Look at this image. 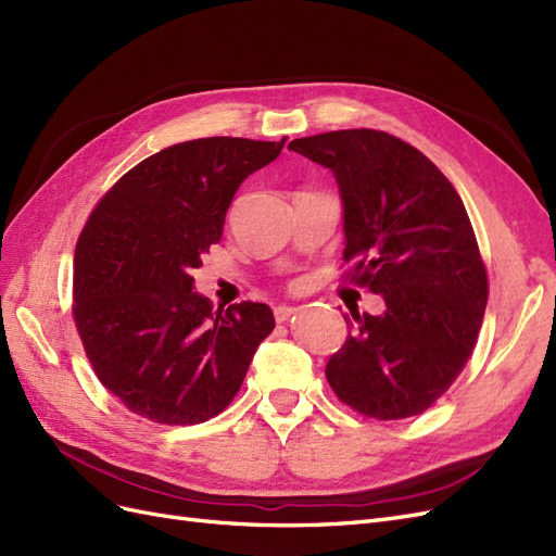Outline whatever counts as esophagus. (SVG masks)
I'll return each instance as SVG.
<instances>
[{
	"mask_svg": "<svg viewBox=\"0 0 556 556\" xmlns=\"http://www.w3.org/2000/svg\"><path fill=\"white\" fill-rule=\"evenodd\" d=\"M296 313V308L294 306H276L274 308V315H276V323H285V319H290L292 315Z\"/></svg>",
	"mask_w": 556,
	"mask_h": 556,
	"instance_id": "esophagus-1",
	"label": "esophagus"
}]
</instances>
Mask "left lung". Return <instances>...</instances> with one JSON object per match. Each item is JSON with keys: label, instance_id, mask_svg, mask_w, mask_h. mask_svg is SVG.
<instances>
[{"label": "left lung", "instance_id": "obj_1", "mask_svg": "<svg viewBox=\"0 0 556 556\" xmlns=\"http://www.w3.org/2000/svg\"><path fill=\"white\" fill-rule=\"evenodd\" d=\"M290 150L325 166L343 204V260L384 313L345 323L327 362L343 403L376 419L425 413L457 380L476 348L486 274L457 190L410 143L376 129L294 139Z\"/></svg>", "mask_w": 556, "mask_h": 556}]
</instances>
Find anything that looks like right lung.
<instances>
[{"mask_svg":"<svg viewBox=\"0 0 556 556\" xmlns=\"http://www.w3.org/2000/svg\"><path fill=\"white\" fill-rule=\"evenodd\" d=\"M288 139L208 137L146 157L99 201L74 257V319L97 378L160 425H199L241 390L271 308L194 290L241 182Z\"/></svg>","mask_w":556,"mask_h":556,"instance_id":"right-lung-1","label":"right lung"}]
</instances>
